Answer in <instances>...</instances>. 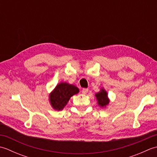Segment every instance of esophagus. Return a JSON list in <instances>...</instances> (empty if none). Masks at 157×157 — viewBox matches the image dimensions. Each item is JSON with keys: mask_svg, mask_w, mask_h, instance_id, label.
<instances>
[{"mask_svg": "<svg viewBox=\"0 0 157 157\" xmlns=\"http://www.w3.org/2000/svg\"><path fill=\"white\" fill-rule=\"evenodd\" d=\"M88 92V88H83L82 90V94H87Z\"/></svg>", "mask_w": 157, "mask_h": 157, "instance_id": "1", "label": "esophagus"}]
</instances>
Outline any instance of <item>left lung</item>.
<instances>
[{
    "label": "left lung",
    "mask_w": 157,
    "mask_h": 157,
    "mask_svg": "<svg viewBox=\"0 0 157 157\" xmlns=\"http://www.w3.org/2000/svg\"><path fill=\"white\" fill-rule=\"evenodd\" d=\"M96 100L98 101V105L101 107H106L109 103V99L108 98L107 92H106L105 89L102 88L101 91L96 93L95 94Z\"/></svg>",
    "instance_id": "left-lung-1"
}]
</instances>
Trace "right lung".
Wrapping results in <instances>:
<instances>
[{
    "label": "right lung",
    "instance_id": "right-lung-1",
    "mask_svg": "<svg viewBox=\"0 0 157 157\" xmlns=\"http://www.w3.org/2000/svg\"><path fill=\"white\" fill-rule=\"evenodd\" d=\"M78 92L79 89L75 86L66 82L60 83L50 94L49 101L52 107L57 111H61L67 104L70 98Z\"/></svg>",
    "mask_w": 157,
    "mask_h": 157
}]
</instances>
